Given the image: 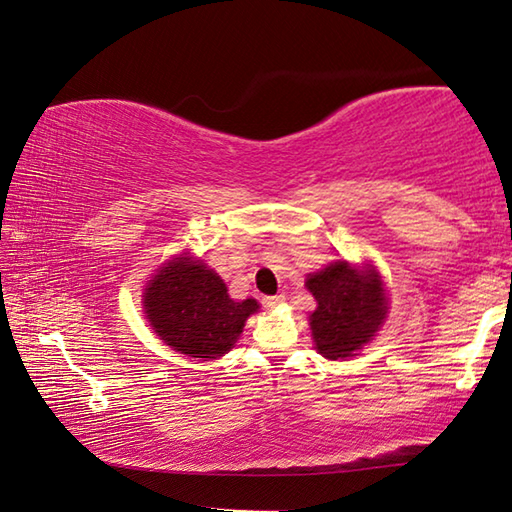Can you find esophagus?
I'll use <instances>...</instances> for the list:
<instances>
[{
    "instance_id": "obj_1",
    "label": "esophagus",
    "mask_w": 512,
    "mask_h": 512,
    "mask_svg": "<svg viewBox=\"0 0 512 512\" xmlns=\"http://www.w3.org/2000/svg\"><path fill=\"white\" fill-rule=\"evenodd\" d=\"M281 303H284V297H281V295L264 297V306H266V308H277V306H281Z\"/></svg>"
}]
</instances>
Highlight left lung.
I'll return each instance as SVG.
<instances>
[{
	"label": "left lung",
	"mask_w": 512,
	"mask_h": 512,
	"mask_svg": "<svg viewBox=\"0 0 512 512\" xmlns=\"http://www.w3.org/2000/svg\"><path fill=\"white\" fill-rule=\"evenodd\" d=\"M306 288L317 299V310L310 314L314 350L330 361L356 356L387 317L385 284L372 264L336 259L310 273Z\"/></svg>",
	"instance_id": "left-lung-1"
}]
</instances>
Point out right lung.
Wrapping results in <instances>:
<instances>
[{"instance_id": "add662e5", "label": "right lung", "mask_w": 512, "mask_h": 512, "mask_svg": "<svg viewBox=\"0 0 512 512\" xmlns=\"http://www.w3.org/2000/svg\"><path fill=\"white\" fill-rule=\"evenodd\" d=\"M143 308L162 343L191 358L213 361L233 350L259 303L231 299L224 279L213 268L182 253L149 279Z\"/></svg>"}]
</instances>
